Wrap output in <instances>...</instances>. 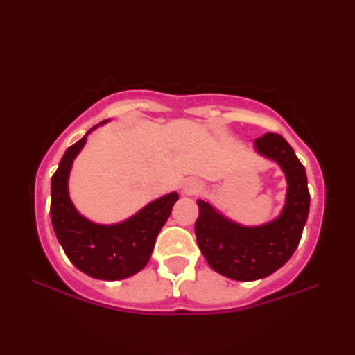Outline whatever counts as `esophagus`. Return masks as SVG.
<instances>
[{"label": "esophagus", "instance_id": "34e87169", "mask_svg": "<svg viewBox=\"0 0 355 355\" xmlns=\"http://www.w3.org/2000/svg\"><path fill=\"white\" fill-rule=\"evenodd\" d=\"M202 189V184L199 182H196V180H191L184 184V192L186 194H196V192H199Z\"/></svg>", "mask_w": 355, "mask_h": 355}]
</instances>
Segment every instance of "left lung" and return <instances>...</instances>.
I'll use <instances>...</instances> for the list:
<instances>
[{
    "label": "left lung",
    "instance_id": "obj_1",
    "mask_svg": "<svg viewBox=\"0 0 355 355\" xmlns=\"http://www.w3.org/2000/svg\"><path fill=\"white\" fill-rule=\"evenodd\" d=\"M261 155L277 161L288 180L286 205L277 220L261 227H241L222 218L209 203L199 200L196 238L203 257L216 272L250 282L277 271L299 245L310 208L307 175L284 137L266 133L255 139Z\"/></svg>",
    "mask_w": 355,
    "mask_h": 355
}]
</instances>
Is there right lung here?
Listing matches in <instances>:
<instances>
[{"instance_id": "obj_1", "label": "right lung", "mask_w": 355, "mask_h": 355, "mask_svg": "<svg viewBox=\"0 0 355 355\" xmlns=\"http://www.w3.org/2000/svg\"><path fill=\"white\" fill-rule=\"evenodd\" d=\"M84 142L86 136L65 150L51 177V224L65 255L80 271L100 280L127 279L148 263L156 236L171 216L178 194L161 197L122 224H92L76 213L67 191L71 163Z\"/></svg>"}]
</instances>
